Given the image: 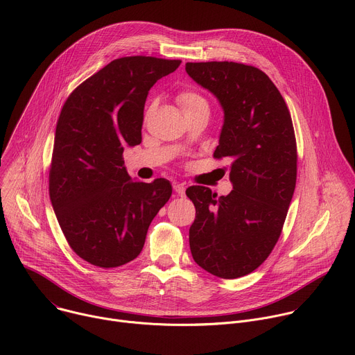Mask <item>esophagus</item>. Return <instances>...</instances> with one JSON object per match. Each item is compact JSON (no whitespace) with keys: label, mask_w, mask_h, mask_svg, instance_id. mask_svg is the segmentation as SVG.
I'll return each mask as SVG.
<instances>
[{"label":"esophagus","mask_w":355,"mask_h":355,"mask_svg":"<svg viewBox=\"0 0 355 355\" xmlns=\"http://www.w3.org/2000/svg\"><path fill=\"white\" fill-rule=\"evenodd\" d=\"M174 191H175V193H177V195L184 196V195H185V187H184V184H178V182H175V184H174Z\"/></svg>","instance_id":"34e87169"}]
</instances>
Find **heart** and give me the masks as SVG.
<instances>
[{
	"label": "heart",
	"mask_w": 355,
	"mask_h": 355,
	"mask_svg": "<svg viewBox=\"0 0 355 355\" xmlns=\"http://www.w3.org/2000/svg\"><path fill=\"white\" fill-rule=\"evenodd\" d=\"M177 101H178V104L181 105L182 111L195 110V108H204V107L208 108V103L205 101V98L200 96L196 92H192V91H187V92L180 94Z\"/></svg>",
	"instance_id": "b5f03b06"
}]
</instances>
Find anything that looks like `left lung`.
I'll return each mask as SVG.
<instances>
[{"label":"left lung","mask_w":355,"mask_h":355,"mask_svg":"<svg viewBox=\"0 0 355 355\" xmlns=\"http://www.w3.org/2000/svg\"><path fill=\"white\" fill-rule=\"evenodd\" d=\"M223 111L214 156L229 162L233 189L218 198L189 187L196 215L189 227L193 261L233 279L259 268L279 239L296 184V141L285 101L261 70L233 62L187 63Z\"/></svg>","instance_id":"left-lung-1"}]
</instances>
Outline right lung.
I'll return each mask as SVG.
<instances>
[{"label":"right lung","mask_w":355,"mask_h":355,"mask_svg":"<svg viewBox=\"0 0 355 355\" xmlns=\"http://www.w3.org/2000/svg\"><path fill=\"white\" fill-rule=\"evenodd\" d=\"M181 60L132 56L111 62L67 98L60 112L49 192L77 256L114 268L135 260L151 220L170 199V181H130L123 150L141 141L146 98Z\"/></svg>","instance_id":"right-lung-1"}]
</instances>
